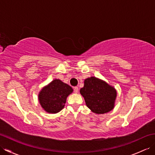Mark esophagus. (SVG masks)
<instances>
[{
    "mask_svg": "<svg viewBox=\"0 0 155 155\" xmlns=\"http://www.w3.org/2000/svg\"><path fill=\"white\" fill-rule=\"evenodd\" d=\"M78 91V88L77 87H74V93H77Z\"/></svg>",
    "mask_w": 155,
    "mask_h": 155,
    "instance_id": "obj_1",
    "label": "esophagus"
}]
</instances>
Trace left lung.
I'll list each match as a JSON object with an SVG mask.
<instances>
[{
    "mask_svg": "<svg viewBox=\"0 0 155 155\" xmlns=\"http://www.w3.org/2000/svg\"><path fill=\"white\" fill-rule=\"evenodd\" d=\"M81 94L84 98L87 106L94 113L104 114L114 107L117 92L104 81L92 77L84 80Z\"/></svg>",
    "mask_w": 155,
    "mask_h": 155,
    "instance_id": "left-lung-1",
    "label": "left lung"
}]
</instances>
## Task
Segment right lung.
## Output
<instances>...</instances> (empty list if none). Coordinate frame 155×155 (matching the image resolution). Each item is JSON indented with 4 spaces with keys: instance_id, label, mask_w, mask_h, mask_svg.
I'll use <instances>...</instances> for the list:
<instances>
[{
    "instance_id": "1",
    "label": "right lung",
    "mask_w": 155,
    "mask_h": 155,
    "mask_svg": "<svg viewBox=\"0 0 155 155\" xmlns=\"http://www.w3.org/2000/svg\"><path fill=\"white\" fill-rule=\"evenodd\" d=\"M72 91L68 84L59 79H55L42 88L38 95L39 102L48 113H58L64 108L67 97Z\"/></svg>"
}]
</instances>
